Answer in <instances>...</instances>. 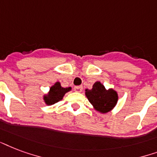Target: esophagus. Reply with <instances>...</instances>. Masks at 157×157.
Returning <instances> with one entry per match:
<instances>
[{
  "label": "esophagus",
  "mask_w": 157,
  "mask_h": 157,
  "mask_svg": "<svg viewBox=\"0 0 157 157\" xmlns=\"http://www.w3.org/2000/svg\"><path fill=\"white\" fill-rule=\"evenodd\" d=\"M75 91L77 92H81L82 91V86H75Z\"/></svg>",
  "instance_id": "1"
}]
</instances>
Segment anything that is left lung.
I'll use <instances>...</instances> for the list:
<instances>
[{
	"instance_id": "obj_1",
	"label": "left lung",
	"mask_w": 157,
	"mask_h": 157,
	"mask_svg": "<svg viewBox=\"0 0 157 157\" xmlns=\"http://www.w3.org/2000/svg\"><path fill=\"white\" fill-rule=\"evenodd\" d=\"M85 94L96 110L101 113L112 110L118 101L117 92L113 89L106 90L100 82H95L92 89L86 90Z\"/></svg>"
}]
</instances>
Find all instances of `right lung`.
I'll use <instances>...</instances> for the list:
<instances>
[{"label":"right lung","mask_w":157,"mask_h":157,"mask_svg":"<svg viewBox=\"0 0 157 157\" xmlns=\"http://www.w3.org/2000/svg\"><path fill=\"white\" fill-rule=\"evenodd\" d=\"M71 89V87H62L60 86V83L57 82L55 83L54 86H52L50 88V92L48 95L45 96L44 100L45 102L47 105H52L56 102H58L59 101L62 100V98L64 97L65 93L69 92Z\"/></svg>","instance_id":"add662e5"}]
</instances>
